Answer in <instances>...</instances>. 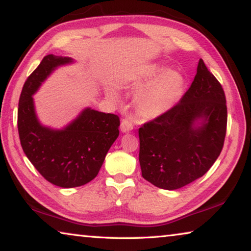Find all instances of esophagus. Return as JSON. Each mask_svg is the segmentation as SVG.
<instances>
[{
    "label": "esophagus",
    "mask_w": 251,
    "mask_h": 251,
    "mask_svg": "<svg viewBox=\"0 0 251 251\" xmlns=\"http://www.w3.org/2000/svg\"><path fill=\"white\" fill-rule=\"evenodd\" d=\"M133 123H131L130 120L128 118H124V120H122L121 123V130L123 133H128L131 129H133Z\"/></svg>",
    "instance_id": "34e87169"
}]
</instances>
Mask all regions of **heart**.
<instances>
[{
  "mask_svg": "<svg viewBox=\"0 0 251 251\" xmlns=\"http://www.w3.org/2000/svg\"><path fill=\"white\" fill-rule=\"evenodd\" d=\"M185 78L179 72L167 70L160 64L148 65L131 85L136 97V112L145 121L163 116L180 99ZM114 97V93L109 92Z\"/></svg>",
  "mask_w": 251,
  "mask_h": 251,
  "instance_id": "heart-1",
  "label": "heart"
}]
</instances>
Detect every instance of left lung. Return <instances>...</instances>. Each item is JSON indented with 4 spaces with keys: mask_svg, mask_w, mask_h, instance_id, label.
Here are the masks:
<instances>
[{
    "mask_svg": "<svg viewBox=\"0 0 251 251\" xmlns=\"http://www.w3.org/2000/svg\"><path fill=\"white\" fill-rule=\"evenodd\" d=\"M226 127L224 90L201 58L179 103L138 129L143 177L166 190L198 179L220 155Z\"/></svg>",
    "mask_w": 251,
    "mask_h": 251,
    "instance_id": "obj_1",
    "label": "left lung"
}]
</instances>
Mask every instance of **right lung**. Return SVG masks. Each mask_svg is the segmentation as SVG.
Returning <instances> with one entry per match:
<instances>
[{"label": "right lung", "instance_id": "right-lung-1", "mask_svg": "<svg viewBox=\"0 0 251 251\" xmlns=\"http://www.w3.org/2000/svg\"><path fill=\"white\" fill-rule=\"evenodd\" d=\"M73 63L69 56L46 55L25 82L18 109L24 154L46 180L62 188L83 186L94 179L120 135L117 115L91 107L84 108L63 128H52L40 122L33 95L55 70Z\"/></svg>", "mask_w": 251, "mask_h": 251}]
</instances>
